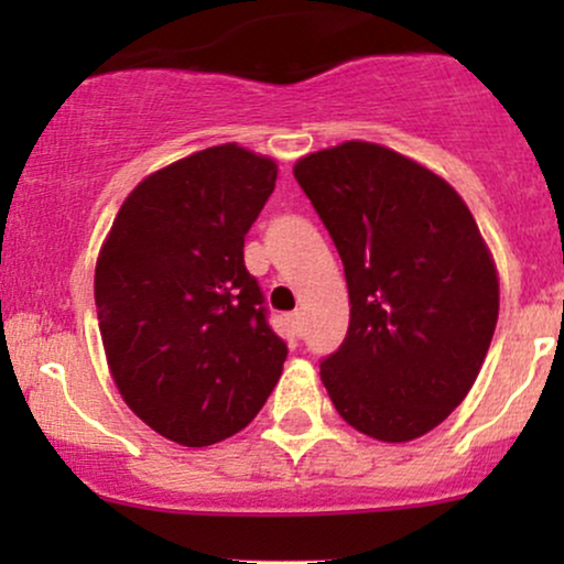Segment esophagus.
<instances>
[{
	"instance_id": "34e87169",
	"label": "esophagus",
	"mask_w": 564,
	"mask_h": 564,
	"mask_svg": "<svg viewBox=\"0 0 564 564\" xmlns=\"http://www.w3.org/2000/svg\"><path fill=\"white\" fill-rule=\"evenodd\" d=\"M291 326H294V332L296 334H304V315H302V310H294V313H291Z\"/></svg>"
}]
</instances>
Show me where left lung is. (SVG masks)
<instances>
[{
    "mask_svg": "<svg viewBox=\"0 0 564 564\" xmlns=\"http://www.w3.org/2000/svg\"><path fill=\"white\" fill-rule=\"evenodd\" d=\"M294 177L345 264L349 328L321 360L339 416L405 443L467 398L498 321V278L462 196L373 142L296 161Z\"/></svg>",
    "mask_w": 564,
    "mask_h": 564,
    "instance_id": "obj_1",
    "label": "left lung"
}]
</instances>
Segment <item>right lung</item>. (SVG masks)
Instances as JSON below:
<instances>
[{
	"instance_id": "obj_1",
	"label": "right lung",
	"mask_w": 564,
	"mask_h": 564,
	"mask_svg": "<svg viewBox=\"0 0 564 564\" xmlns=\"http://www.w3.org/2000/svg\"><path fill=\"white\" fill-rule=\"evenodd\" d=\"M278 170L238 145L166 166L121 204L95 270L108 366L159 435L204 448L241 432L278 384L289 347L243 264V238Z\"/></svg>"
}]
</instances>
